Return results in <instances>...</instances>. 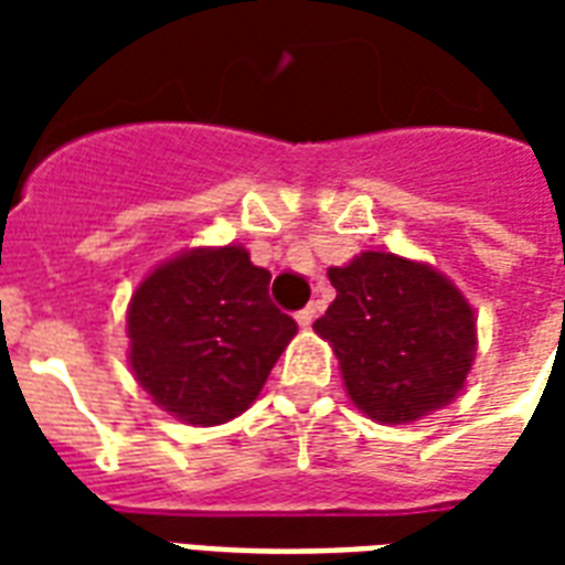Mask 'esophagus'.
<instances>
[{
	"label": "esophagus",
	"instance_id": "obj_1",
	"mask_svg": "<svg viewBox=\"0 0 565 565\" xmlns=\"http://www.w3.org/2000/svg\"><path fill=\"white\" fill-rule=\"evenodd\" d=\"M313 317H317V310H313V305H308V308H301L296 313V322H299V328H310L313 326Z\"/></svg>",
	"mask_w": 565,
	"mask_h": 565
}]
</instances>
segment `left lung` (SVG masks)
Segmentation results:
<instances>
[{"label":"left lung","mask_w":565,"mask_h":565,"mask_svg":"<svg viewBox=\"0 0 565 565\" xmlns=\"http://www.w3.org/2000/svg\"><path fill=\"white\" fill-rule=\"evenodd\" d=\"M337 299L313 322L331 343L349 398L381 425H407L455 402L478 328L466 296L434 266L361 252L331 266Z\"/></svg>","instance_id":"obj_1"}]
</instances>
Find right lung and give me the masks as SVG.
<instances>
[{"label":"right lung","instance_id":"obj_1","mask_svg":"<svg viewBox=\"0 0 565 565\" xmlns=\"http://www.w3.org/2000/svg\"><path fill=\"white\" fill-rule=\"evenodd\" d=\"M269 278L243 246H202L140 281L128 301V363L161 411L199 428L248 411L299 331L269 301Z\"/></svg>","mask_w":565,"mask_h":565}]
</instances>
